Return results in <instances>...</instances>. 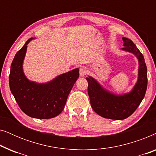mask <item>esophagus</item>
I'll return each mask as SVG.
<instances>
[{
	"instance_id": "esophagus-1",
	"label": "esophagus",
	"mask_w": 156,
	"mask_h": 156,
	"mask_svg": "<svg viewBox=\"0 0 156 156\" xmlns=\"http://www.w3.org/2000/svg\"><path fill=\"white\" fill-rule=\"evenodd\" d=\"M87 72H88V69H87V68L86 67H80V74L81 76H84L85 74L87 73Z\"/></svg>"
}]
</instances>
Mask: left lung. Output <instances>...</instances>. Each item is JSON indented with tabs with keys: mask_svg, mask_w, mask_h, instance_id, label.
Listing matches in <instances>:
<instances>
[{
	"mask_svg": "<svg viewBox=\"0 0 156 156\" xmlns=\"http://www.w3.org/2000/svg\"><path fill=\"white\" fill-rule=\"evenodd\" d=\"M121 50L134 55L138 62L137 82L129 92L116 94L102 86L97 80L89 76L88 94L93 110L104 118L123 120L135 112L144 99L147 89L148 77L144 57L135 44L129 38L122 37Z\"/></svg>",
	"mask_w": 156,
	"mask_h": 156,
	"instance_id": "1",
	"label": "left lung"
}]
</instances>
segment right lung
I'll return each instance as SVG.
<instances>
[{
    "label": "right lung",
    "instance_id": "right-lung-1",
    "mask_svg": "<svg viewBox=\"0 0 156 156\" xmlns=\"http://www.w3.org/2000/svg\"><path fill=\"white\" fill-rule=\"evenodd\" d=\"M31 37L15 55L10 67L9 85L12 94L20 109L35 119H47L62 112L70 91L79 78V68L59 74L45 83L27 78L23 71V61Z\"/></svg>",
    "mask_w": 156,
    "mask_h": 156
}]
</instances>
